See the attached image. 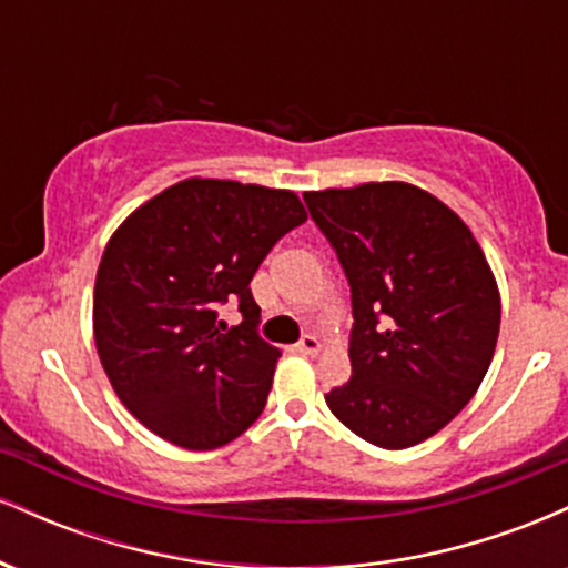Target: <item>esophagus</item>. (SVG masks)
<instances>
[{
	"mask_svg": "<svg viewBox=\"0 0 568 568\" xmlns=\"http://www.w3.org/2000/svg\"><path fill=\"white\" fill-rule=\"evenodd\" d=\"M296 352H302V355H317V352H321V338L312 334L302 336L296 344Z\"/></svg>",
	"mask_w": 568,
	"mask_h": 568,
	"instance_id": "1",
	"label": "esophagus"
}]
</instances>
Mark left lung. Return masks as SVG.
I'll return each instance as SVG.
<instances>
[{
	"label": "left lung",
	"mask_w": 568,
	"mask_h": 568,
	"mask_svg": "<svg viewBox=\"0 0 568 568\" xmlns=\"http://www.w3.org/2000/svg\"><path fill=\"white\" fill-rule=\"evenodd\" d=\"M352 293L347 384L325 403L363 440L408 448L470 403L499 336L484 251L425 189L384 181L304 194Z\"/></svg>",
	"instance_id": "obj_1"
}]
</instances>
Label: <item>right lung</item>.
<instances>
[{"mask_svg":"<svg viewBox=\"0 0 568 568\" xmlns=\"http://www.w3.org/2000/svg\"><path fill=\"white\" fill-rule=\"evenodd\" d=\"M304 221L285 189L189 179L114 232L95 275V347L143 427L207 452L258 419L280 349L258 336L251 280ZM230 303L244 315L234 329L223 323Z\"/></svg>","mask_w":568,"mask_h":568,"instance_id":"add662e5","label":"right lung"}]
</instances>
